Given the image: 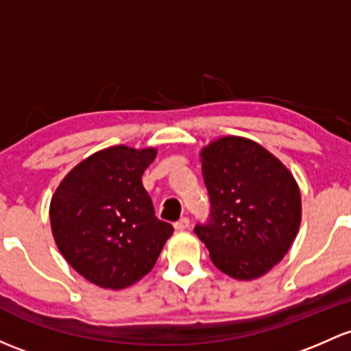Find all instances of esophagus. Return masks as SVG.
Returning a JSON list of instances; mask_svg holds the SVG:
<instances>
[{
  "mask_svg": "<svg viewBox=\"0 0 351 351\" xmlns=\"http://www.w3.org/2000/svg\"><path fill=\"white\" fill-rule=\"evenodd\" d=\"M188 227H190V219H186V217H183V219H180L178 222H175L176 230H186Z\"/></svg>",
  "mask_w": 351,
  "mask_h": 351,
  "instance_id": "obj_1",
  "label": "esophagus"
}]
</instances>
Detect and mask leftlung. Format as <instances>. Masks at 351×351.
<instances>
[{
    "instance_id": "1",
    "label": "left lung",
    "mask_w": 351,
    "mask_h": 351,
    "mask_svg": "<svg viewBox=\"0 0 351 351\" xmlns=\"http://www.w3.org/2000/svg\"><path fill=\"white\" fill-rule=\"evenodd\" d=\"M208 222L195 225L212 263L234 279L261 278L289 250L301 223L296 180L250 139L225 136L202 149Z\"/></svg>"
}]
</instances>
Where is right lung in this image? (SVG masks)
<instances>
[{"mask_svg": "<svg viewBox=\"0 0 351 351\" xmlns=\"http://www.w3.org/2000/svg\"><path fill=\"white\" fill-rule=\"evenodd\" d=\"M154 147L112 146L86 158L62 180L50 202L55 243L87 281L123 289L156 264L171 223L154 215L141 182Z\"/></svg>", "mask_w": 351, "mask_h": 351, "instance_id": "right-lung-1", "label": "right lung"}]
</instances>
